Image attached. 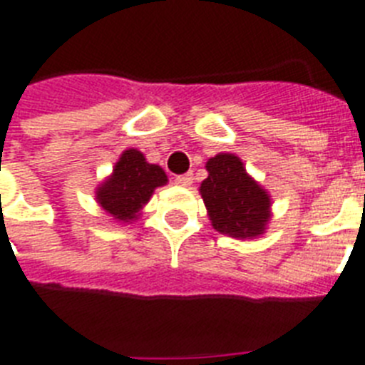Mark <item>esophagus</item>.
Listing matches in <instances>:
<instances>
[{
    "label": "esophagus",
    "mask_w": 365,
    "mask_h": 365,
    "mask_svg": "<svg viewBox=\"0 0 365 365\" xmlns=\"http://www.w3.org/2000/svg\"><path fill=\"white\" fill-rule=\"evenodd\" d=\"M176 183L182 187H189L192 183V174L191 173L180 174V176H176Z\"/></svg>",
    "instance_id": "34e87169"
}]
</instances>
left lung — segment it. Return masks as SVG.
Instances as JSON below:
<instances>
[{"instance_id": "obj_1", "label": "left lung", "mask_w": 365, "mask_h": 365, "mask_svg": "<svg viewBox=\"0 0 365 365\" xmlns=\"http://www.w3.org/2000/svg\"><path fill=\"white\" fill-rule=\"evenodd\" d=\"M207 178L200 183L211 226L222 235L252 240L264 235L272 220V196L248 174L237 154L220 152L205 163Z\"/></svg>"}]
</instances>
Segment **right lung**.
Returning a JSON list of instances; mask_svg holds the SVG:
<instances>
[{"label":"right lung","instance_id":"obj_1","mask_svg":"<svg viewBox=\"0 0 365 365\" xmlns=\"http://www.w3.org/2000/svg\"><path fill=\"white\" fill-rule=\"evenodd\" d=\"M167 182L169 178L160 165L148 163L138 148H126L113 165L112 174L97 185L95 200L110 220L126 226L141 217L154 191Z\"/></svg>","mask_w":365,"mask_h":365}]
</instances>
